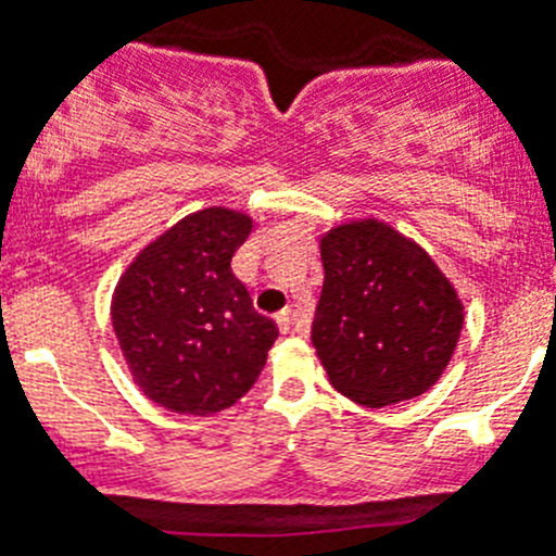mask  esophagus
<instances>
[{"label": "esophagus", "instance_id": "esophagus-1", "mask_svg": "<svg viewBox=\"0 0 556 556\" xmlns=\"http://www.w3.org/2000/svg\"><path fill=\"white\" fill-rule=\"evenodd\" d=\"M277 324H279V331H282V334H293L295 331L293 309H282V313H277Z\"/></svg>", "mask_w": 556, "mask_h": 556}]
</instances>
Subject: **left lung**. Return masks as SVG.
Masks as SVG:
<instances>
[{"label": "left lung", "mask_w": 556, "mask_h": 556, "mask_svg": "<svg viewBox=\"0 0 556 556\" xmlns=\"http://www.w3.org/2000/svg\"><path fill=\"white\" fill-rule=\"evenodd\" d=\"M324 290L313 345L337 392L367 408L422 395L442 378L464 329V304L433 257L387 222L320 236Z\"/></svg>", "instance_id": "obj_1"}]
</instances>
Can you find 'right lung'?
Segmentation results:
<instances>
[{"instance_id":"1","label":"right lung","mask_w":556,"mask_h":556,"mask_svg":"<svg viewBox=\"0 0 556 556\" xmlns=\"http://www.w3.org/2000/svg\"><path fill=\"white\" fill-rule=\"evenodd\" d=\"M249 232L241 211H197L150 241L114 288L112 326L134 383L169 412L230 408L279 337L230 268Z\"/></svg>"}]
</instances>
